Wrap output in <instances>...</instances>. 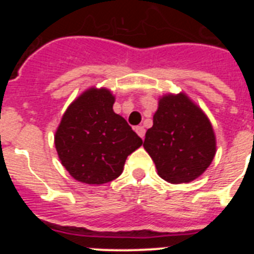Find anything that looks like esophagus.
<instances>
[{"instance_id": "1", "label": "esophagus", "mask_w": 254, "mask_h": 254, "mask_svg": "<svg viewBox=\"0 0 254 254\" xmlns=\"http://www.w3.org/2000/svg\"><path fill=\"white\" fill-rule=\"evenodd\" d=\"M134 131L137 132V134H138V136H140L141 138L145 137V128H143L142 126H137V127L134 128Z\"/></svg>"}]
</instances>
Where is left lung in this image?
<instances>
[{"label": "left lung", "mask_w": 254, "mask_h": 254, "mask_svg": "<svg viewBox=\"0 0 254 254\" xmlns=\"http://www.w3.org/2000/svg\"><path fill=\"white\" fill-rule=\"evenodd\" d=\"M143 147L159 177L179 185L202 176L216 154V136L205 112L185 93L159 98Z\"/></svg>", "instance_id": "8db88e82"}]
</instances>
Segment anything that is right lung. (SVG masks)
I'll return each mask as SVG.
<instances>
[{"instance_id":"1","label":"right lung","mask_w":254,"mask_h":254,"mask_svg":"<svg viewBox=\"0 0 254 254\" xmlns=\"http://www.w3.org/2000/svg\"><path fill=\"white\" fill-rule=\"evenodd\" d=\"M116 98L107 87L93 86L78 95L56 129L58 158L77 182L104 185L122 174L126 159L142 140L120 114Z\"/></svg>"}]
</instances>
